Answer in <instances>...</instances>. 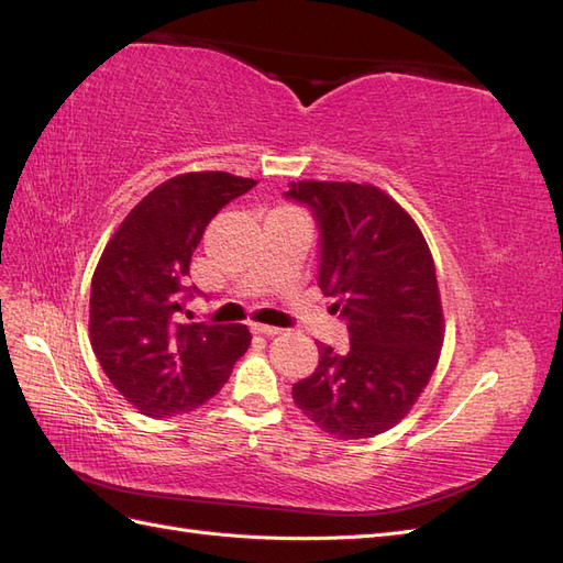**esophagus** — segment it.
I'll return each mask as SVG.
<instances>
[{
	"mask_svg": "<svg viewBox=\"0 0 563 563\" xmlns=\"http://www.w3.org/2000/svg\"><path fill=\"white\" fill-rule=\"evenodd\" d=\"M255 333H263V335H279L282 329L277 327H269V323H251Z\"/></svg>",
	"mask_w": 563,
	"mask_h": 563,
	"instance_id": "34e87169",
	"label": "esophagus"
}]
</instances>
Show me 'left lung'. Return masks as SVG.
Masks as SVG:
<instances>
[{
	"label": "left lung",
	"mask_w": 563,
	"mask_h": 563,
	"mask_svg": "<svg viewBox=\"0 0 563 563\" xmlns=\"http://www.w3.org/2000/svg\"><path fill=\"white\" fill-rule=\"evenodd\" d=\"M284 197L312 211L319 286L350 333L347 354L319 345V366L294 385V401L338 439L376 437L416 404L444 343L430 249L373 185L298 180Z\"/></svg>",
	"instance_id": "8db88e82"
}]
</instances>
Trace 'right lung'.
Returning <instances> with one entry per match:
<instances>
[{"mask_svg":"<svg viewBox=\"0 0 563 563\" xmlns=\"http://www.w3.org/2000/svg\"><path fill=\"white\" fill-rule=\"evenodd\" d=\"M255 180L183 174L155 187L100 255L91 279V347L110 383L143 416L190 413L216 397L249 350L244 323L185 321L190 261L203 230Z\"/></svg>","mask_w":563,"mask_h":563,"instance_id":"right-lung-1","label":"right lung"}]
</instances>
